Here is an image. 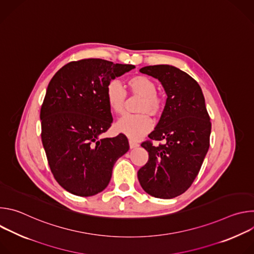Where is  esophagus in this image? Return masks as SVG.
Returning <instances> with one entry per match:
<instances>
[{"instance_id":"1","label":"esophagus","mask_w":254,"mask_h":254,"mask_svg":"<svg viewBox=\"0 0 254 254\" xmlns=\"http://www.w3.org/2000/svg\"><path fill=\"white\" fill-rule=\"evenodd\" d=\"M138 146H139L138 142H136V141H134V140H132V139H129V148H130V149H135V148L138 147Z\"/></svg>"}]
</instances>
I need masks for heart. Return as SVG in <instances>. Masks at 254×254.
Masks as SVG:
<instances>
[{
	"label": "heart",
	"mask_w": 254,
	"mask_h": 254,
	"mask_svg": "<svg viewBox=\"0 0 254 254\" xmlns=\"http://www.w3.org/2000/svg\"><path fill=\"white\" fill-rule=\"evenodd\" d=\"M127 85L132 94L141 97L137 106L139 115H126L117 123V129L131 139H139L153 128L152 116H159L163 111V100L157 94L158 87L154 80L144 75H135L127 80ZM105 98L110 110L121 115L125 112L127 91L117 81L106 86Z\"/></svg>",
	"instance_id": "b5f03b06"
}]
</instances>
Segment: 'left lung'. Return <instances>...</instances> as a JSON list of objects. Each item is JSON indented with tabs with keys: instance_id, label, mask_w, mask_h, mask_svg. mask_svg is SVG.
<instances>
[{
	"instance_id": "1",
	"label": "left lung",
	"mask_w": 254,
	"mask_h": 254,
	"mask_svg": "<svg viewBox=\"0 0 254 254\" xmlns=\"http://www.w3.org/2000/svg\"><path fill=\"white\" fill-rule=\"evenodd\" d=\"M141 73L160 80L167 93L161 119L141 147L148 163L137 172L141 188L161 199L175 198L190 188L210 146L211 122L198 82L171 65L146 66ZM152 140H165L154 146Z\"/></svg>"
}]
</instances>
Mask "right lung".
Returning <instances> with one entry per match:
<instances>
[{"label": "right lung", "instance_id": "obj_1", "mask_svg": "<svg viewBox=\"0 0 254 254\" xmlns=\"http://www.w3.org/2000/svg\"><path fill=\"white\" fill-rule=\"evenodd\" d=\"M133 68L81 59L64 65L49 82L40 112L41 138L55 180L69 193L88 197L103 191L114 165L128 151L125 134L99 135L113 123L106 86Z\"/></svg>", "mask_w": 254, "mask_h": 254}]
</instances>
